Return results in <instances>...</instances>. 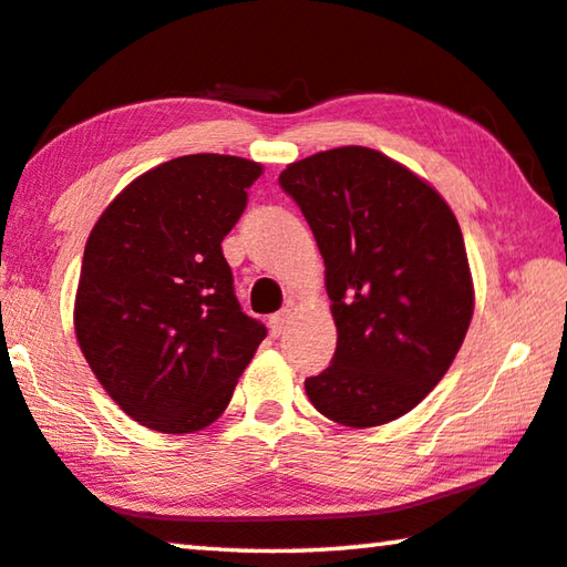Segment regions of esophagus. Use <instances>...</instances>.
<instances>
[{
	"label": "esophagus",
	"mask_w": 567,
	"mask_h": 567,
	"mask_svg": "<svg viewBox=\"0 0 567 567\" xmlns=\"http://www.w3.org/2000/svg\"><path fill=\"white\" fill-rule=\"evenodd\" d=\"M287 322H290V310H280V312H275L272 318H269V330H272L275 338L282 336L285 328H287Z\"/></svg>",
	"instance_id": "1"
}]
</instances>
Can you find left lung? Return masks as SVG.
I'll use <instances>...</instances> for the list:
<instances>
[{"instance_id":"left-lung-1","label":"left lung","mask_w":567,"mask_h":567,"mask_svg":"<svg viewBox=\"0 0 567 567\" xmlns=\"http://www.w3.org/2000/svg\"><path fill=\"white\" fill-rule=\"evenodd\" d=\"M280 186L326 259L338 328L336 355L305 393L336 424H389L444 379L470 330L460 221L424 178L363 146L295 161Z\"/></svg>"}]
</instances>
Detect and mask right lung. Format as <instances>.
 <instances>
[{
  "instance_id": "add662e5",
  "label": "right lung",
  "mask_w": 567,
  "mask_h": 567,
  "mask_svg": "<svg viewBox=\"0 0 567 567\" xmlns=\"http://www.w3.org/2000/svg\"><path fill=\"white\" fill-rule=\"evenodd\" d=\"M262 166L194 154L131 182L90 231L75 336L118 406L164 434L221 416L267 336L241 312L221 251Z\"/></svg>"
}]
</instances>
